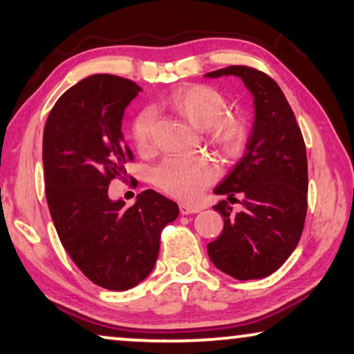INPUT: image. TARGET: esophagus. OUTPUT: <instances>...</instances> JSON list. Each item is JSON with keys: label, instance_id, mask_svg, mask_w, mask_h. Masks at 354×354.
<instances>
[{"label": "esophagus", "instance_id": "esophagus-1", "mask_svg": "<svg viewBox=\"0 0 354 354\" xmlns=\"http://www.w3.org/2000/svg\"><path fill=\"white\" fill-rule=\"evenodd\" d=\"M180 212H182L183 216L195 214V212H200V207L192 206V205H185V203H182V205H180Z\"/></svg>", "mask_w": 354, "mask_h": 354}]
</instances>
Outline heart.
Returning a JSON list of instances; mask_svg holds the SVG:
<instances>
[{
  "instance_id": "obj_1",
  "label": "heart",
  "mask_w": 354,
  "mask_h": 354,
  "mask_svg": "<svg viewBox=\"0 0 354 354\" xmlns=\"http://www.w3.org/2000/svg\"><path fill=\"white\" fill-rule=\"evenodd\" d=\"M167 108L198 130L227 154L239 153L246 142L248 124L240 115H227L229 103L219 90L207 85H183L164 98ZM154 113L143 109L132 124V142L138 151L151 147ZM214 164L205 158H169L154 169V183L178 200L192 201L216 178Z\"/></svg>"
}]
</instances>
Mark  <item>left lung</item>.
Listing matches in <instances>:
<instances>
[{
  "label": "left lung",
  "mask_w": 354,
  "mask_h": 354,
  "mask_svg": "<svg viewBox=\"0 0 354 354\" xmlns=\"http://www.w3.org/2000/svg\"><path fill=\"white\" fill-rule=\"evenodd\" d=\"M240 77L253 96L254 122L246 151L214 188L216 195H241L243 209L227 201L212 206L224 229L207 245L212 264L236 280L268 277L297 248L308 209L306 147L280 86L264 72L229 66L207 79ZM235 200V198H234Z\"/></svg>",
  "instance_id": "obj_1"
}]
</instances>
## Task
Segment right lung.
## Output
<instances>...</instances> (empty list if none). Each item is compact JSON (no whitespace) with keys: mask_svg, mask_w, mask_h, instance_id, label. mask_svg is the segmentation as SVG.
Segmentation results:
<instances>
[{"mask_svg":"<svg viewBox=\"0 0 354 354\" xmlns=\"http://www.w3.org/2000/svg\"><path fill=\"white\" fill-rule=\"evenodd\" d=\"M142 88L132 80L95 74L71 86L43 130V172L53 224L64 250L91 282L124 292L151 274L161 230L178 206L145 190L130 207L108 195L133 154L122 118Z\"/></svg>","mask_w":354,"mask_h":354,"instance_id":"1","label":"right lung"}]
</instances>
